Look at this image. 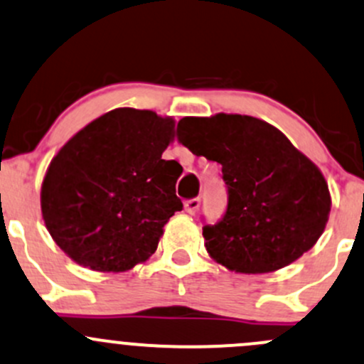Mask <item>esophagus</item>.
<instances>
[{"mask_svg":"<svg viewBox=\"0 0 364 364\" xmlns=\"http://www.w3.org/2000/svg\"><path fill=\"white\" fill-rule=\"evenodd\" d=\"M200 208V198L195 197V198H188V200H185V211L188 214H195V211Z\"/></svg>","mask_w":364,"mask_h":364,"instance_id":"1","label":"esophagus"}]
</instances>
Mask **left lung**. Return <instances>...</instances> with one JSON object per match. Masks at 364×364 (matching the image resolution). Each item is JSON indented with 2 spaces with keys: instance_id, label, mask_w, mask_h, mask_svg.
Wrapping results in <instances>:
<instances>
[{
  "instance_id": "left-lung-1",
  "label": "left lung",
  "mask_w": 364,
  "mask_h": 364,
  "mask_svg": "<svg viewBox=\"0 0 364 364\" xmlns=\"http://www.w3.org/2000/svg\"><path fill=\"white\" fill-rule=\"evenodd\" d=\"M178 141L221 164L227 211L205 223V250L242 274L282 269L307 252L326 227L331 198L323 174L267 122L247 114L186 117Z\"/></svg>"
}]
</instances>
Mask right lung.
Here are the masks:
<instances>
[{"mask_svg":"<svg viewBox=\"0 0 364 364\" xmlns=\"http://www.w3.org/2000/svg\"><path fill=\"white\" fill-rule=\"evenodd\" d=\"M174 120L118 108L68 141L41 186V213L57 246L78 265L124 272L155 252L183 202V167L164 160Z\"/></svg>","mask_w":364,"mask_h":364,"instance_id":"obj_1","label":"right lung"}]
</instances>
